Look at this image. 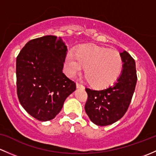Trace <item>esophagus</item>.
<instances>
[{"label": "esophagus", "instance_id": "obj_1", "mask_svg": "<svg viewBox=\"0 0 156 156\" xmlns=\"http://www.w3.org/2000/svg\"><path fill=\"white\" fill-rule=\"evenodd\" d=\"M76 88H77V89H84V86H83V85L80 84V83H76Z\"/></svg>", "mask_w": 156, "mask_h": 156}]
</instances>
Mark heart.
<instances>
[{"label":"heart","mask_w":156,"mask_h":156,"mask_svg":"<svg viewBox=\"0 0 156 156\" xmlns=\"http://www.w3.org/2000/svg\"><path fill=\"white\" fill-rule=\"evenodd\" d=\"M65 70L70 76H74L85 67V75L90 84L102 89L116 80L122 67V59L119 52L94 45L79 47L67 54Z\"/></svg>","instance_id":"heart-1"}]
</instances>
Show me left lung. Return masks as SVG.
Instances as JSON below:
<instances>
[{"instance_id": "obj_1", "label": "left lung", "mask_w": 156, "mask_h": 156, "mask_svg": "<svg viewBox=\"0 0 156 156\" xmlns=\"http://www.w3.org/2000/svg\"><path fill=\"white\" fill-rule=\"evenodd\" d=\"M119 55L122 69L113 86L101 90L86 89L88 100L85 110L97 126H109L119 120L126 113L135 89L137 80L135 61L126 51Z\"/></svg>"}]
</instances>
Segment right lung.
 I'll return each instance as SVG.
<instances>
[{"instance_id": "obj_1", "label": "right lung", "mask_w": 156, "mask_h": 156, "mask_svg": "<svg viewBox=\"0 0 156 156\" xmlns=\"http://www.w3.org/2000/svg\"><path fill=\"white\" fill-rule=\"evenodd\" d=\"M67 52L62 38L48 35L30 41L17 56L19 102L39 121L54 119L76 90V83L62 71Z\"/></svg>"}]
</instances>
